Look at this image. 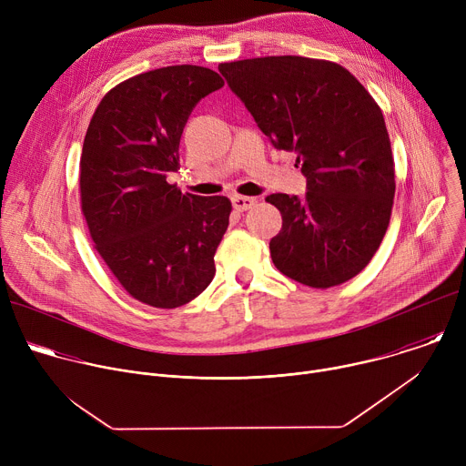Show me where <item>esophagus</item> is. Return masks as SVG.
I'll return each mask as SVG.
<instances>
[{
	"label": "esophagus",
	"mask_w": 466,
	"mask_h": 466,
	"mask_svg": "<svg viewBox=\"0 0 466 466\" xmlns=\"http://www.w3.org/2000/svg\"><path fill=\"white\" fill-rule=\"evenodd\" d=\"M256 205L254 197H245V195H232V207L238 212H245Z\"/></svg>",
	"instance_id": "34e87169"
}]
</instances>
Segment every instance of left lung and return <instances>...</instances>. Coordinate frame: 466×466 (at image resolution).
Listing matches in <instances>:
<instances>
[{
  "instance_id": "8db88e82",
  "label": "left lung",
  "mask_w": 466,
  "mask_h": 466,
  "mask_svg": "<svg viewBox=\"0 0 466 466\" xmlns=\"http://www.w3.org/2000/svg\"><path fill=\"white\" fill-rule=\"evenodd\" d=\"M230 90L277 149L295 151L304 197L273 193L282 214L275 268L309 288L354 279L378 250L392 208L394 162L385 119L343 66L306 56L219 64Z\"/></svg>"
}]
</instances>
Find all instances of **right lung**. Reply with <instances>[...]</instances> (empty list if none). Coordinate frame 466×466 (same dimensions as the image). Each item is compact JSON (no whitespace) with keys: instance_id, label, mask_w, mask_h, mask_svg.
Listing matches in <instances>:
<instances>
[{"instance_id":"right-lung-1","label":"right lung","mask_w":466,"mask_h":466,"mask_svg":"<svg viewBox=\"0 0 466 466\" xmlns=\"http://www.w3.org/2000/svg\"><path fill=\"white\" fill-rule=\"evenodd\" d=\"M201 66L130 77L96 108L81 157V203L90 236L128 295L178 308L214 280L228 227L227 197L182 193L167 182L197 103L223 86Z\"/></svg>"}]
</instances>
